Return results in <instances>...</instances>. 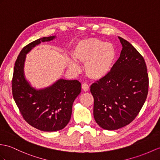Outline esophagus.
Wrapping results in <instances>:
<instances>
[{
	"instance_id": "obj_1",
	"label": "esophagus",
	"mask_w": 160,
	"mask_h": 160,
	"mask_svg": "<svg viewBox=\"0 0 160 160\" xmlns=\"http://www.w3.org/2000/svg\"><path fill=\"white\" fill-rule=\"evenodd\" d=\"M82 89H83V91H85V92H86V91H88V89H89V85L87 84V83H83L82 84Z\"/></svg>"
}]
</instances>
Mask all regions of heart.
Wrapping results in <instances>:
<instances>
[{"mask_svg":"<svg viewBox=\"0 0 160 160\" xmlns=\"http://www.w3.org/2000/svg\"><path fill=\"white\" fill-rule=\"evenodd\" d=\"M73 57L85 64V71L93 80L102 79L112 71L117 58L115 46L96 38L81 41L75 47ZM69 67L78 71L79 66L75 61L69 60Z\"/></svg>","mask_w":160,"mask_h":160,"instance_id":"b5f03b06","label":"heart"}]
</instances>
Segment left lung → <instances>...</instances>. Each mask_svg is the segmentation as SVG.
<instances>
[{"label":"left lung","instance_id":"obj_1","mask_svg":"<svg viewBox=\"0 0 160 160\" xmlns=\"http://www.w3.org/2000/svg\"><path fill=\"white\" fill-rule=\"evenodd\" d=\"M123 48L108 75L93 83V117L107 130H118L130 123L147 99L149 76L145 61L131 43L119 37Z\"/></svg>","mask_w":160,"mask_h":160}]
</instances>
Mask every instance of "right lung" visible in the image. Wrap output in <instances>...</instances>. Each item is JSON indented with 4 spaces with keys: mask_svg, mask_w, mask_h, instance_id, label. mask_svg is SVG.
<instances>
[{
    "mask_svg": "<svg viewBox=\"0 0 160 160\" xmlns=\"http://www.w3.org/2000/svg\"><path fill=\"white\" fill-rule=\"evenodd\" d=\"M54 37L35 40L21 50L11 81L13 99L23 118L30 126L44 132L60 130L67 125L74 100L81 90L77 80L60 79L48 88L36 90L25 79L23 68L26 54L41 42L52 41Z\"/></svg>",
    "mask_w": 160,
    "mask_h": 160,
    "instance_id": "right-lung-1",
    "label": "right lung"
}]
</instances>
